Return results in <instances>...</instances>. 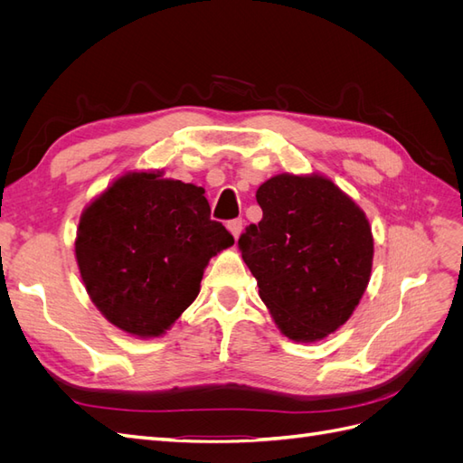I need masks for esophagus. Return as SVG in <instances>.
Masks as SVG:
<instances>
[{
    "label": "esophagus",
    "instance_id": "1",
    "mask_svg": "<svg viewBox=\"0 0 463 463\" xmlns=\"http://www.w3.org/2000/svg\"><path fill=\"white\" fill-rule=\"evenodd\" d=\"M228 230H230V233L235 237H240L241 235V232H243V220L241 218H237V220H232V222H228Z\"/></svg>",
    "mask_w": 463,
    "mask_h": 463
}]
</instances>
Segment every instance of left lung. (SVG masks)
<instances>
[{"label":"left lung","mask_w":463,"mask_h":463,"mask_svg":"<svg viewBox=\"0 0 463 463\" xmlns=\"http://www.w3.org/2000/svg\"><path fill=\"white\" fill-rule=\"evenodd\" d=\"M262 220L237 247L286 338L325 340L354 315L374 255L363 208L320 174H278L257 189Z\"/></svg>","instance_id":"obj_1"}]
</instances>
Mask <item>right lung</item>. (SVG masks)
Masks as SVG:
<instances>
[{"instance_id": "add662e5", "label": "right lung", "mask_w": 463, "mask_h": 463, "mask_svg": "<svg viewBox=\"0 0 463 463\" xmlns=\"http://www.w3.org/2000/svg\"><path fill=\"white\" fill-rule=\"evenodd\" d=\"M232 245V233L210 220L203 187L135 170L82 210L75 259L96 309L146 340L174 326L197 299L210 259Z\"/></svg>"}]
</instances>
